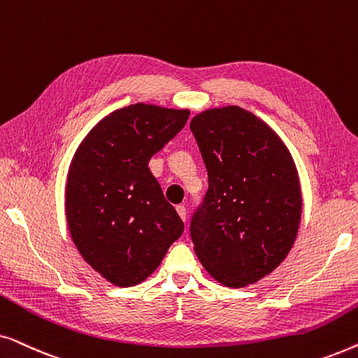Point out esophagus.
Here are the masks:
<instances>
[{
    "instance_id": "34e87169",
    "label": "esophagus",
    "mask_w": 358,
    "mask_h": 358,
    "mask_svg": "<svg viewBox=\"0 0 358 358\" xmlns=\"http://www.w3.org/2000/svg\"><path fill=\"white\" fill-rule=\"evenodd\" d=\"M176 210H178L180 220H184V222H185V218H187V210H185L184 205H178V207H176Z\"/></svg>"
}]
</instances>
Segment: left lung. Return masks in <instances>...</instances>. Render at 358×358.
<instances>
[{"instance_id":"8db88e82","label":"left lung","mask_w":358,"mask_h":358,"mask_svg":"<svg viewBox=\"0 0 358 358\" xmlns=\"http://www.w3.org/2000/svg\"><path fill=\"white\" fill-rule=\"evenodd\" d=\"M190 130L208 173L190 222L194 251L222 285L256 283L295 243L301 218L295 161L280 136L243 107L200 112Z\"/></svg>"}]
</instances>
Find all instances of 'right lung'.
<instances>
[{
	"label": "right lung",
	"mask_w": 358,
	"mask_h": 358,
	"mask_svg": "<svg viewBox=\"0 0 358 358\" xmlns=\"http://www.w3.org/2000/svg\"><path fill=\"white\" fill-rule=\"evenodd\" d=\"M189 114L143 102L122 107L97 122L73 156L65 190L68 229L83 259L117 287L146 280L184 231L148 161Z\"/></svg>",
	"instance_id": "1"
}]
</instances>
